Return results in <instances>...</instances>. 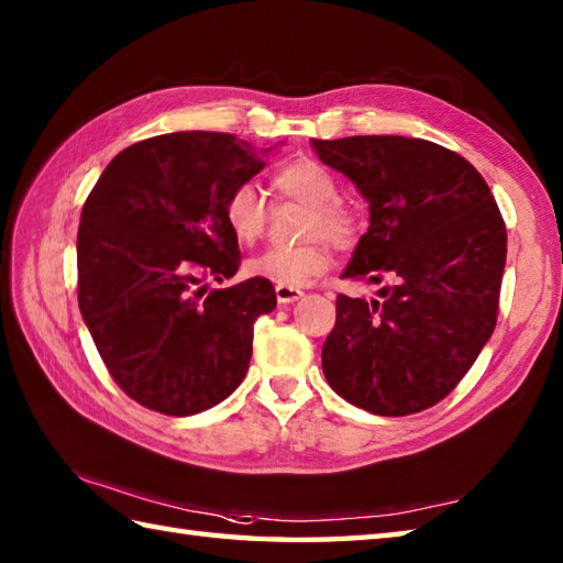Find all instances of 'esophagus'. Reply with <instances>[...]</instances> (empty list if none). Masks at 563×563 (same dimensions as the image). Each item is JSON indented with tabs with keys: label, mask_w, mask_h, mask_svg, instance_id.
I'll return each instance as SVG.
<instances>
[{
	"label": "esophagus",
	"mask_w": 563,
	"mask_h": 563,
	"mask_svg": "<svg viewBox=\"0 0 563 563\" xmlns=\"http://www.w3.org/2000/svg\"><path fill=\"white\" fill-rule=\"evenodd\" d=\"M275 297H278L280 305H290L302 300L305 292L300 288H290V285H275Z\"/></svg>",
	"instance_id": "esophagus-1"
}]
</instances>
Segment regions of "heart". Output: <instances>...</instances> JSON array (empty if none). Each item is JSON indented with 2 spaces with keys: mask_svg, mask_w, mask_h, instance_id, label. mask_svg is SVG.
Returning a JSON list of instances; mask_svg holds the SVG:
<instances>
[{
  "mask_svg": "<svg viewBox=\"0 0 563 563\" xmlns=\"http://www.w3.org/2000/svg\"><path fill=\"white\" fill-rule=\"evenodd\" d=\"M273 186L283 198L305 202L307 214L300 234L307 239L295 246H271L246 261L251 278L300 288L314 275L331 268V246L351 249L361 236V222L355 212L339 200V181L324 164L317 159H295L283 164L273 174ZM227 230L239 244H251L266 230L268 206L261 190L251 184H236L222 202ZM325 239L321 240L320 236Z\"/></svg>",
  "mask_w": 563,
  "mask_h": 563,
  "instance_id": "obj_1",
  "label": "heart"
}]
</instances>
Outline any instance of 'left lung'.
I'll return each instance as SVG.
<instances>
[{
    "mask_svg": "<svg viewBox=\"0 0 563 563\" xmlns=\"http://www.w3.org/2000/svg\"><path fill=\"white\" fill-rule=\"evenodd\" d=\"M369 202L343 278L382 283V300L336 297L321 349L331 389L377 416L426 411L460 385L492 339L506 222L457 152L401 135L312 140Z\"/></svg>",
    "mask_w": 563,
    "mask_h": 563,
    "instance_id": "obj_1",
    "label": "left lung"
}]
</instances>
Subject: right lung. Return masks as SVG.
<instances>
[{"label":"right lung","mask_w":563,"mask_h":563,"mask_svg":"<svg viewBox=\"0 0 563 563\" xmlns=\"http://www.w3.org/2000/svg\"><path fill=\"white\" fill-rule=\"evenodd\" d=\"M230 133H169L115 154L81 208L77 300L101 361L130 399L194 416L242 385L268 280L210 290L242 254L222 202L266 166Z\"/></svg>","instance_id":"1"}]
</instances>
